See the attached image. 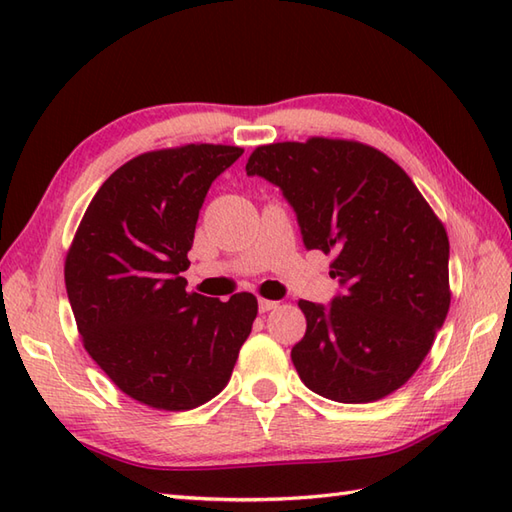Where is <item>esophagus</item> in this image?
<instances>
[{
	"label": "esophagus",
	"instance_id": "1",
	"mask_svg": "<svg viewBox=\"0 0 512 512\" xmlns=\"http://www.w3.org/2000/svg\"><path fill=\"white\" fill-rule=\"evenodd\" d=\"M277 308V301H270V299H259V312H270Z\"/></svg>",
	"mask_w": 512,
	"mask_h": 512
}]
</instances>
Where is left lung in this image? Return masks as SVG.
<instances>
[{
    "label": "left lung",
    "mask_w": 512,
    "mask_h": 512,
    "mask_svg": "<svg viewBox=\"0 0 512 512\" xmlns=\"http://www.w3.org/2000/svg\"><path fill=\"white\" fill-rule=\"evenodd\" d=\"M284 191L306 248L334 253L343 292L299 301L292 347L303 385L347 405L394 394L429 354L451 306L449 237L402 167L358 140L312 136L262 145L246 162Z\"/></svg>",
    "instance_id": "left-lung-1"
}]
</instances>
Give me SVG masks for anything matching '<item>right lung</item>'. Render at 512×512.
I'll return each instance as SVG.
<instances>
[{"mask_svg": "<svg viewBox=\"0 0 512 512\" xmlns=\"http://www.w3.org/2000/svg\"><path fill=\"white\" fill-rule=\"evenodd\" d=\"M233 145L147 151L96 191L65 255V290L83 347L140 405L189 411L231 380L257 299L187 292V253L211 182Z\"/></svg>", "mask_w": 512, "mask_h": 512, "instance_id": "right-lung-1", "label": "right lung"}]
</instances>
